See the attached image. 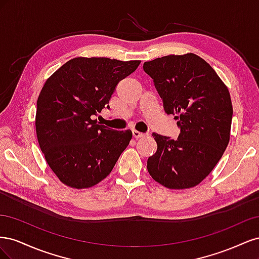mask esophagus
I'll list each match as a JSON object with an SVG mask.
<instances>
[{
	"label": "esophagus",
	"instance_id": "34e87169",
	"mask_svg": "<svg viewBox=\"0 0 259 259\" xmlns=\"http://www.w3.org/2000/svg\"><path fill=\"white\" fill-rule=\"evenodd\" d=\"M147 135H148V134H145V133H142V132L136 131V130L133 131V136H134L135 138H142V137H145V136H147Z\"/></svg>",
	"mask_w": 259,
	"mask_h": 259
}]
</instances>
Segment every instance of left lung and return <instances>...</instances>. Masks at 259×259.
<instances>
[{
  "label": "left lung",
  "instance_id": "left-lung-1",
  "mask_svg": "<svg viewBox=\"0 0 259 259\" xmlns=\"http://www.w3.org/2000/svg\"><path fill=\"white\" fill-rule=\"evenodd\" d=\"M144 70L180 128L176 140L153 133L158 149L148 159L149 174L169 189L192 188L209 175L229 144L230 93L215 70L192 53L146 61Z\"/></svg>",
  "mask_w": 259,
  "mask_h": 259
}]
</instances>
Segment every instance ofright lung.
<instances>
[{"label": "right lung", "instance_id": "obj_1", "mask_svg": "<svg viewBox=\"0 0 259 259\" xmlns=\"http://www.w3.org/2000/svg\"><path fill=\"white\" fill-rule=\"evenodd\" d=\"M140 60L76 57L46 80L36 101L35 131L49 166L74 189L97 185L111 173L132 131L107 128L94 120L109 107L115 86Z\"/></svg>", "mask_w": 259, "mask_h": 259}]
</instances>
